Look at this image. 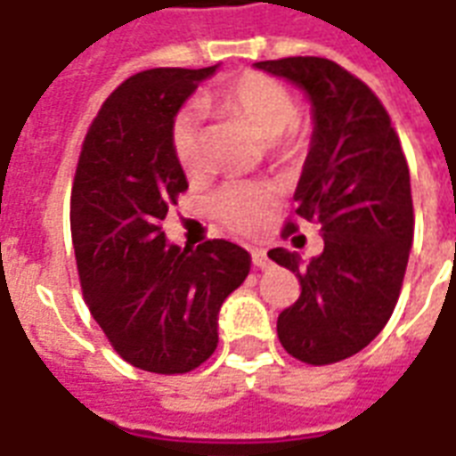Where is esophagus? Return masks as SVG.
<instances>
[{
  "mask_svg": "<svg viewBox=\"0 0 456 456\" xmlns=\"http://www.w3.org/2000/svg\"><path fill=\"white\" fill-rule=\"evenodd\" d=\"M251 261H254L256 268H265L268 265V256L263 248H251Z\"/></svg>",
  "mask_w": 456,
  "mask_h": 456,
  "instance_id": "34e87169",
  "label": "esophagus"
}]
</instances>
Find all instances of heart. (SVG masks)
<instances>
[{"instance_id":"b5f03b06","label":"heart","mask_w":456,"mask_h":456,"mask_svg":"<svg viewBox=\"0 0 456 456\" xmlns=\"http://www.w3.org/2000/svg\"><path fill=\"white\" fill-rule=\"evenodd\" d=\"M208 110H222L229 116L244 118L265 137V150L273 159L289 161L305 150V127L299 120V106L295 94L275 77L263 72H241L219 86L215 94L202 99ZM168 142L178 167L188 176L200 174L205 167L202 157V110L198 106H183L178 110L171 127ZM275 198L265 185L251 181H232L217 188L210 198L215 217L234 232L251 234L273 210Z\"/></svg>"}]
</instances>
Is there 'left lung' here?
<instances>
[{"mask_svg": "<svg viewBox=\"0 0 456 456\" xmlns=\"http://www.w3.org/2000/svg\"><path fill=\"white\" fill-rule=\"evenodd\" d=\"M309 94L312 150L295 191V217L322 224L323 251L299 268L285 248L268 256L299 280L278 316V338L306 365H333L370 346L399 302L413 244L411 176L382 101L326 57L256 62ZM288 219L282 237L295 234Z\"/></svg>", "mask_w": 456, "mask_h": 456, "instance_id": "left-lung-1", "label": "left lung"}]
</instances>
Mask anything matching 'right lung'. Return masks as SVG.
<instances>
[{
	"mask_svg": "<svg viewBox=\"0 0 456 456\" xmlns=\"http://www.w3.org/2000/svg\"><path fill=\"white\" fill-rule=\"evenodd\" d=\"M215 67H157L125 79L91 120L72 183V244L84 302L118 355L185 374L217 348V314L251 256L227 239L167 244L161 219L188 191L171 120Z\"/></svg>",
	"mask_w": 456,
	"mask_h": 456,
	"instance_id": "add662e5",
	"label": "right lung"
}]
</instances>
